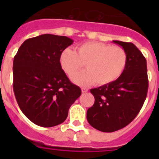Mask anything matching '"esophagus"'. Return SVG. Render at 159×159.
<instances>
[{
  "label": "esophagus",
  "instance_id": "obj_1",
  "mask_svg": "<svg viewBox=\"0 0 159 159\" xmlns=\"http://www.w3.org/2000/svg\"><path fill=\"white\" fill-rule=\"evenodd\" d=\"M88 91H89V89H86V88H82V89H81V92L82 93H86Z\"/></svg>",
  "mask_w": 159,
  "mask_h": 159
}]
</instances>
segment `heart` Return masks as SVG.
<instances>
[{"label": "heart", "mask_w": 159, "mask_h": 159, "mask_svg": "<svg viewBox=\"0 0 159 159\" xmlns=\"http://www.w3.org/2000/svg\"><path fill=\"white\" fill-rule=\"evenodd\" d=\"M59 61L68 76H72L86 64L87 70L71 78L75 84L88 86L95 82L98 85H105L116 81L122 75L127 65L128 55L119 46L89 41L78 46L75 51L64 50Z\"/></svg>", "instance_id": "heart-1"}]
</instances>
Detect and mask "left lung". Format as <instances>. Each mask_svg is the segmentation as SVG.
<instances>
[{
  "mask_svg": "<svg viewBox=\"0 0 159 159\" xmlns=\"http://www.w3.org/2000/svg\"><path fill=\"white\" fill-rule=\"evenodd\" d=\"M113 42L127 53L126 68L114 82L90 90L94 103L87 111L89 124L104 132L118 131L131 122L145 102L148 88L147 62L142 52L131 42Z\"/></svg>",
  "mask_w": 159,
  "mask_h": 159,
  "instance_id": "8db88e82",
  "label": "left lung"
}]
</instances>
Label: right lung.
<instances>
[{"label":"right lung","mask_w":159,"mask_h":159,"mask_svg":"<svg viewBox=\"0 0 159 159\" xmlns=\"http://www.w3.org/2000/svg\"><path fill=\"white\" fill-rule=\"evenodd\" d=\"M74 41L45 34L27 39L14 57L13 89L25 116L41 127L61 124L81 89L72 84L60 65V55Z\"/></svg>","instance_id":"right-lung-1"}]
</instances>
